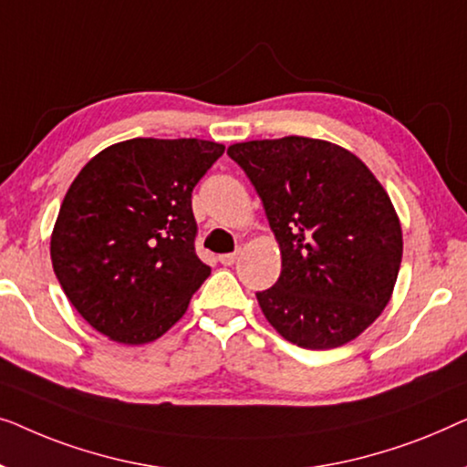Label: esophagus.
I'll list each match as a JSON object with an SVG mask.
<instances>
[{"instance_id":"1","label":"esophagus","mask_w":467,"mask_h":467,"mask_svg":"<svg viewBox=\"0 0 467 467\" xmlns=\"http://www.w3.org/2000/svg\"><path fill=\"white\" fill-rule=\"evenodd\" d=\"M220 262L224 266H233L234 262H236V254H224V255H220Z\"/></svg>"}]
</instances>
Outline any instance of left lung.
Segmentation results:
<instances>
[{
	"instance_id": "1",
	"label": "left lung",
	"mask_w": 467,
	"mask_h": 467,
	"mask_svg": "<svg viewBox=\"0 0 467 467\" xmlns=\"http://www.w3.org/2000/svg\"><path fill=\"white\" fill-rule=\"evenodd\" d=\"M277 239L281 275L258 292L268 324L302 349L351 343L391 300L402 226L380 182L356 154L326 140L233 143Z\"/></svg>"
}]
</instances>
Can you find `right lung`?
Instances as JSON below:
<instances>
[{
    "instance_id": "add662e5",
    "label": "right lung",
    "mask_w": 467,
    "mask_h": 467,
    "mask_svg": "<svg viewBox=\"0 0 467 467\" xmlns=\"http://www.w3.org/2000/svg\"><path fill=\"white\" fill-rule=\"evenodd\" d=\"M224 146L137 137L93 156L50 234L65 296L114 343L146 345L186 313L212 268L194 252L192 190Z\"/></svg>"
}]
</instances>
